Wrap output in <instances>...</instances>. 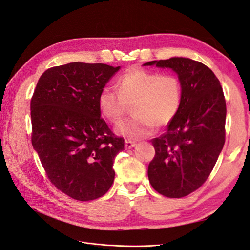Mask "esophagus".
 Here are the masks:
<instances>
[{
    "label": "esophagus",
    "mask_w": 250,
    "mask_h": 250,
    "mask_svg": "<svg viewBox=\"0 0 250 250\" xmlns=\"http://www.w3.org/2000/svg\"><path fill=\"white\" fill-rule=\"evenodd\" d=\"M135 146H136V143H135L134 141L130 140V139H126L125 142V149H130V148L134 147Z\"/></svg>",
    "instance_id": "1"
}]
</instances>
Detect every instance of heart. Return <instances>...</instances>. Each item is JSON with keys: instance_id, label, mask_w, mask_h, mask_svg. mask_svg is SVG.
Instances as JSON below:
<instances>
[{"instance_id": "obj_1", "label": "heart", "mask_w": 250, "mask_h": 250, "mask_svg": "<svg viewBox=\"0 0 250 250\" xmlns=\"http://www.w3.org/2000/svg\"><path fill=\"white\" fill-rule=\"evenodd\" d=\"M118 91L104 87L99 108L109 123L117 125L132 106L134 116L120 124L116 133L128 139L149 136L155 126H166L179 114L183 87L178 76L138 67L128 68L119 78Z\"/></svg>"}]
</instances>
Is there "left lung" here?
<instances>
[{
  "mask_svg": "<svg viewBox=\"0 0 250 250\" xmlns=\"http://www.w3.org/2000/svg\"><path fill=\"white\" fill-rule=\"evenodd\" d=\"M173 69L183 87L179 114L167 131L151 139L155 157L148 180L157 192L180 198L203 186L225 142L227 104L219 80L205 64L174 57L146 65Z\"/></svg>",
  "mask_w": 250,
  "mask_h": 250,
  "instance_id": "left-lung-1",
  "label": "left lung"
}]
</instances>
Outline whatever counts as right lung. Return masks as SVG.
I'll return each instance as SVG.
<instances>
[{"label":"right lung","mask_w":250,"mask_h":250,"mask_svg":"<svg viewBox=\"0 0 250 250\" xmlns=\"http://www.w3.org/2000/svg\"><path fill=\"white\" fill-rule=\"evenodd\" d=\"M118 69L82 62L54 66L32 95V146L47 179L77 200L103 196L114 181L113 162L125 140L101 117L99 95Z\"/></svg>","instance_id":"right-lung-1"}]
</instances>
